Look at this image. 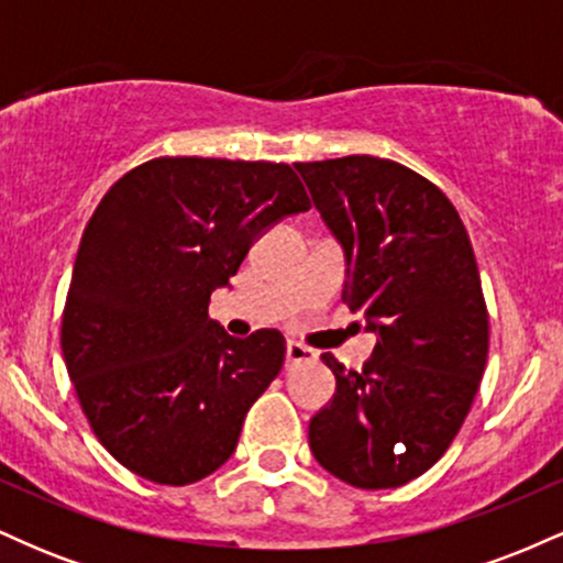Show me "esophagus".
<instances>
[{
	"label": "esophagus",
	"mask_w": 563,
	"mask_h": 563,
	"mask_svg": "<svg viewBox=\"0 0 563 563\" xmlns=\"http://www.w3.org/2000/svg\"><path fill=\"white\" fill-rule=\"evenodd\" d=\"M314 360H318V354H314L312 349L299 344V341H288V346H286V363H288V367L303 365V363H314Z\"/></svg>",
	"instance_id": "34e87169"
}]
</instances>
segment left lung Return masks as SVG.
Instances as JSON below:
<instances>
[{
  "mask_svg": "<svg viewBox=\"0 0 563 563\" xmlns=\"http://www.w3.org/2000/svg\"><path fill=\"white\" fill-rule=\"evenodd\" d=\"M294 166L344 245V301L378 339L363 371L322 354L335 394L309 421V448L352 487H402L448 452L487 365L489 318L468 232L450 198L397 161Z\"/></svg>",
  "mask_w": 563,
  "mask_h": 563,
  "instance_id": "1",
  "label": "left lung"
}]
</instances>
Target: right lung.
<instances>
[{
    "label": "right lung",
    "instance_id": "right-lung-1",
    "mask_svg": "<svg viewBox=\"0 0 563 563\" xmlns=\"http://www.w3.org/2000/svg\"><path fill=\"white\" fill-rule=\"evenodd\" d=\"M288 164L161 156L134 166L84 228L60 346L95 437L121 466L185 487L235 452L286 339H232L209 318L269 224L309 211Z\"/></svg>",
    "mask_w": 563,
    "mask_h": 563
}]
</instances>
